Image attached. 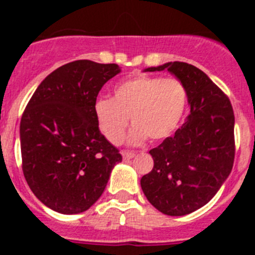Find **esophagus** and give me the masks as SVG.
I'll return each mask as SVG.
<instances>
[{"label": "esophagus", "mask_w": 255, "mask_h": 255, "mask_svg": "<svg viewBox=\"0 0 255 255\" xmlns=\"http://www.w3.org/2000/svg\"><path fill=\"white\" fill-rule=\"evenodd\" d=\"M135 157L134 152H123V158L124 159H131Z\"/></svg>", "instance_id": "34e87169"}]
</instances>
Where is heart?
Returning a JSON list of instances; mask_svg holds the SVG:
<instances>
[{"mask_svg":"<svg viewBox=\"0 0 255 255\" xmlns=\"http://www.w3.org/2000/svg\"><path fill=\"white\" fill-rule=\"evenodd\" d=\"M186 102L188 91L180 79L139 75L117 84L112 98L97 101L94 116L103 136L115 145L123 141L129 117L134 125L130 144L147 138L158 141L175 131Z\"/></svg>","mask_w":255,"mask_h":255,"instance_id":"heart-1","label":"heart"}]
</instances>
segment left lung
<instances>
[{"label":"left lung","instance_id":"8db88e82","mask_svg":"<svg viewBox=\"0 0 255 255\" xmlns=\"http://www.w3.org/2000/svg\"><path fill=\"white\" fill-rule=\"evenodd\" d=\"M167 70L188 91L190 114L172 136L149 150L154 166L140 180L144 195L167 216H185L206 206L233 170V106L202 70L167 62L144 71Z\"/></svg>","mask_w":255,"mask_h":255}]
</instances>
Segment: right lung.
Returning <instances> with one entry per match:
<instances>
[{
    "label": "right lung",
    "mask_w": 255,
    "mask_h": 255,
    "mask_svg": "<svg viewBox=\"0 0 255 255\" xmlns=\"http://www.w3.org/2000/svg\"><path fill=\"white\" fill-rule=\"evenodd\" d=\"M120 71L116 64L69 62L38 85L22 114V172L35 197L58 213L91 208L123 161L94 116L97 96Z\"/></svg>",
    "instance_id": "obj_1"
}]
</instances>
